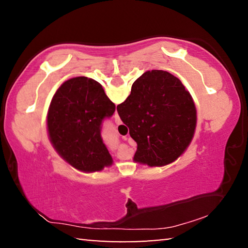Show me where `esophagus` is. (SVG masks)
<instances>
[{"label": "esophagus", "mask_w": 248, "mask_h": 248, "mask_svg": "<svg viewBox=\"0 0 248 248\" xmlns=\"http://www.w3.org/2000/svg\"><path fill=\"white\" fill-rule=\"evenodd\" d=\"M115 123H116L117 124H121L120 117H119V115H118V112H117V111H115Z\"/></svg>", "instance_id": "34e87169"}]
</instances>
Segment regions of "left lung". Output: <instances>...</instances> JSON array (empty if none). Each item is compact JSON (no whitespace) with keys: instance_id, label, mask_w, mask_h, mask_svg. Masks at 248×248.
<instances>
[{"instance_id":"left-lung-1","label":"left lung","mask_w":248,"mask_h":248,"mask_svg":"<svg viewBox=\"0 0 248 248\" xmlns=\"http://www.w3.org/2000/svg\"><path fill=\"white\" fill-rule=\"evenodd\" d=\"M116 106L95 79L78 77L59 87L50 103L49 139L58 154L71 166L85 173L104 170L112 158L100 131L105 118Z\"/></svg>"}]
</instances>
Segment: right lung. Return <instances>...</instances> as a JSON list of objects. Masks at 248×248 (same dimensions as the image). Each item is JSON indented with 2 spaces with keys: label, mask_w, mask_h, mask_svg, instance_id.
Returning a JSON list of instances; mask_svg holds the SVG:
<instances>
[{
  "label": "right lung",
  "mask_w": 248,
  "mask_h": 248,
  "mask_svg": "<svg viewBox=\"0 0 248 248\" xmlns=\"http://www.w3.org/2000/svg\"><path fill=\"white\" fill-rule=\"evenodd\" d=\"M120 119L137 142L134 162L151 167L176 161L194 138L197 110L180 79L152 70L132 84L131 93L117 106Z\"/></svg>",
  "instance_id": "1"
}]
</instances>
